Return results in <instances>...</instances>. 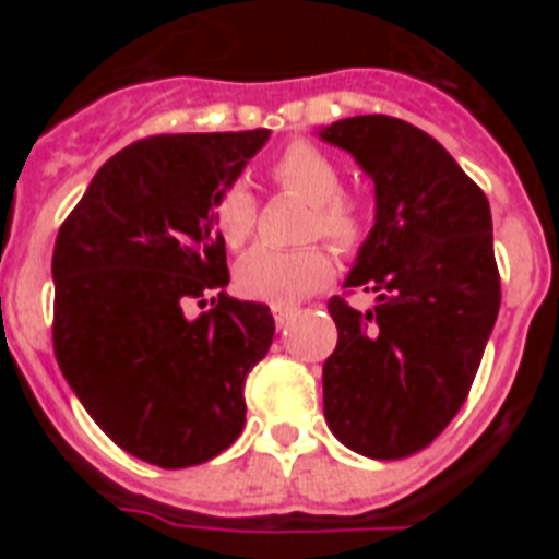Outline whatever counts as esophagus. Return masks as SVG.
I'll return each mask as SVG.
<instances>
[{"instance_id": "obj_1", "label": "esophagus", "mask_w": 559, "mask_h": 559, "mask_svg": "<svg viewBox=\"0 0 559 559\" xmlns=\"http://www.w3.org/2000/svg\"><path fill=\"white\" fill-rule=\"evenodd\" d=\"M271 313H274V322L276 328H285V324L294 319L296 308H290V305H271Z\"/></svg>"}]
</instances>
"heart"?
Returning <instances> with one entry per match:
<instances>
[{
  "mask_svg": "<svg viewBox=\"0 0 559 559\" xmlns=\"http://www.w3.org/2000/svg\"><path fill=\"white\" fill-rule=\"evenodd\" d=\"M271 179L310 204L308 237H328L341 251L360 243L367 206L353 192H341V167L330 153L310 142H290L271 165ZM257 224V201L243 181L226 187L215 201V229L229 249H240ZM333 274V257L324 246L302 249H254L237 265V288L251 299L274 305L299 302Z\"/></svg>",
  "mask_w": 559,
  "mask_h": 559,
  "instance_id": "obj_1",
  "label": "heart"
}]
</instances>
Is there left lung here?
<instances>
[{
	"instance_id": "1",
	"label": "left lung",
	"mask_w": 559,
	"mask_h": 559,
	"mask_svg": "<svg viewBox=\"0 0 559 559\" xmlns=\"http://www.w3.org/2000/svg\"><path fill=\"white\" fill-rule=\"evenodd\" d=\"M319 140L374 181V224L344 280L374 308L328 302L338 344L322 369L324 419L360 456H412L456 417L498 319L490 204L412 122L364 114Z\"/></svg>"
}]
</instances>
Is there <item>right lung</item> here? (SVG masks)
Instances as JSON below:
<instances>
[{
    "mask_svg": "<svg viewBox=\"0 0 559 559\" xmlns=\"http://www.w3.org/2000/svg\"><path fill=\"white\" fill-rule=\"evenodd\" d=\"M269 131L167 133L114 153L69 212L52 251V347L111 442L179 471L210 462L246 423V374L274 338L269 305L229 283L215 201ZM206 289L216 308L187 320Z\"/></svg>",
    "mask_w": 559,
    "mask_h": 559,
    "instance_id": "right-lung-1",
    "label": "right lung"
}]
</instances>
